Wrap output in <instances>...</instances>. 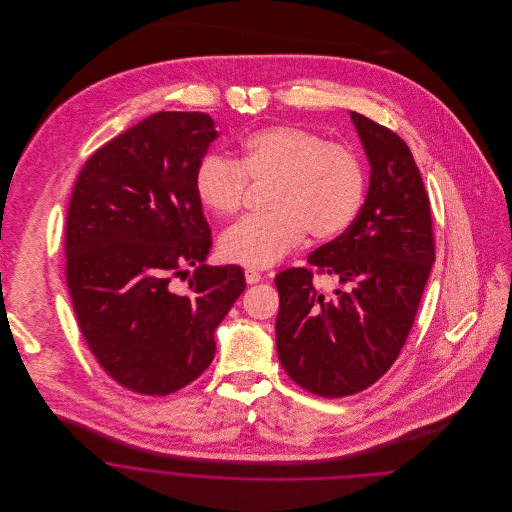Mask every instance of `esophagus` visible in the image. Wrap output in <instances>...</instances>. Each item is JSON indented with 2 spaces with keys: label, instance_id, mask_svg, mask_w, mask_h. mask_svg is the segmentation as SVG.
Listing matches in <instances>:
<instances>
[{
  "label": "esophagus",
  "instance_id": "1",
  "mask_svg": "<svg viewBox=\"0 0 512 512\" xmlns=\"http://www.w3.org/2000/svg\"><path fill=\"white\" fill-rule=\"evenodd\" d=\"M261 272H257V270H253V268H247L245 270V282L247 284H257V282H261Z\"/></svg>",
  "mask_w": 512,
  "mask_h": 512
}]
</instances>
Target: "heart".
Returning <instances> with one entry per match:
<instances>
[{
  "label": "heart",
  "instance_id": "heart-1",
  "mask_svg": "<svg viewBox=\"0 0 512 512\" xmlns=\"http://www.w3.org/2000/svg\"><path fill=\"white\" fill-rule=\"evenodd\" d=\"M247 180L270 184L272 213L228 228L219 242L224 261L249 268L280 263L309 232L332 240L357 217L365 197V169L349 146L293 124H274L249 134L236 161L205 157L195 169V194L219 217L244 207Z\"/></svg>",
  "mask_w": 512,
  "mask_h": 512
}]
</instances>
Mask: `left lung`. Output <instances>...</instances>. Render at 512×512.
<instances>
[{"label":"left lung","instance_id":"left-lung-1","mask_svg":"<svg viewBox=\"0 0 512 512\" xmlns=\"http://www.w3.org/2000/svg\"><path fill=\"white\" fill-rule=\"evenodd\" d=\"M351 119L370 163L365 203L307 259L338 290L320 292L311 268L274 278L278 359L295 384L322 397L359 393L390 370L436 261L430 199L411 149L365 115L351 111Z\"/></svg>","mask_w":512,"mask_h":512}]
</instances>
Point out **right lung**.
<instances>
[{
    "mask_svg": "<svg viewBox=\"0 0 512 512\" xmlns=\"http://www.w3.org/2000/svg\"><path fill=\"white\" fill-rule=\"evenodd\" d=\"M217 136L205 113L161 111L99 147L76 178L67 286L90 351L126 390L169 395L194 382L245 290L242 268L203 263L213 240L194 178Z\"/></svg>",
    "mask_w": 512,
    "mask_h": 512,
    "instance_id": "obj_1",
    "label": "right lung"
}]
</instances>
